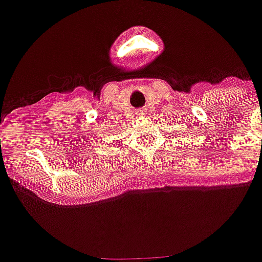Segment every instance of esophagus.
I'll return each mask as SVG.
<instances>
[{
    "label": "esophagus",
    "mask_w": 262,
    "mask_h": 262,
    "mask_svg": "<svg viewBox=\"0 0 262 262\" xmlns=\"http://www.w3.org/2000/svg\"><path fill=\"white\" fill-rule=\"evenodd\" d=\"M141 113H142V112H138V115H141Z\"/></svg>",
    "instance_id": "obj_1"
}]
</instances>
